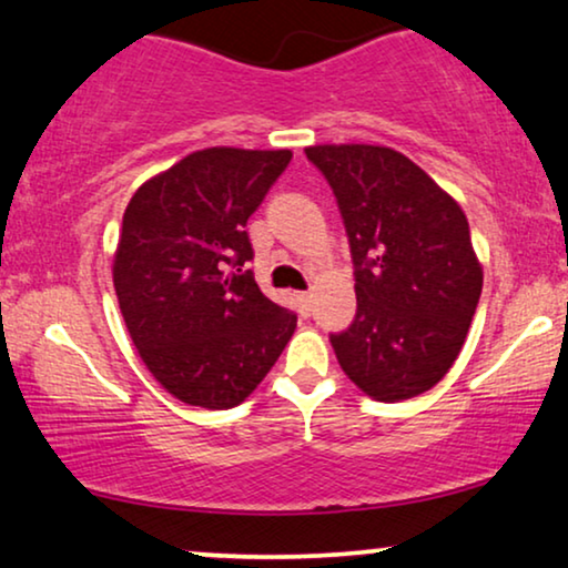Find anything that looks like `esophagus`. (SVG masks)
<instances>
[{
    "label": "esophagus",
    "mask_w": 568,
    "mask_h": 568,
    "mask_svg": "<svg viewBox=\"0 0 568 568\" xmlns=\"http://www.w3.org/2000/svg\"><path fill=\"white\" fill-rule=\"evenodd\" d=\"M296 301H298V308H301V314H304V316L312 314V293H298Z\"/></svg>",
    "instance_id": "1"
}]
</instances>
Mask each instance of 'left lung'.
Here are the masks:
<instances>
[{
    "instance_id": "obj_1",
    "label": "left lung",
    "mask_w": 568,
    "mask_h": 568,
    "mask_svg": "<svg viewBox=\"0 0 568 568\" xmlns=\"http://www.w3.org/2000/svg\"><path fill=\"white\" fill-rule=\"evenodd\" d=\"M306 155L337 196L355 264V320L329 337L339 368L379 403L418 397L457 361L483 291L463 207L392 148Z\"/></svg>"
}]
</instances>
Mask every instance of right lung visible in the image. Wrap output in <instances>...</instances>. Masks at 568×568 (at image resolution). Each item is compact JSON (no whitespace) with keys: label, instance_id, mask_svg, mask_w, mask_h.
<instances>
[{"label":"right lung","instance_id":"1","mask_svg":"<svg viewBox=\"0 0 568 568\" xmlns=\"http://www.w3.org/2000/svg\"><path fill=\"white\" fill-rule=\"evenodd\" d=\"M291 150L205 148L150 176L124 210L113 288L134 347L184 405L244 403L296 332L244 262V225Z\"/></svg>","mask_w":568,"mask_h":568}]
</instances>
